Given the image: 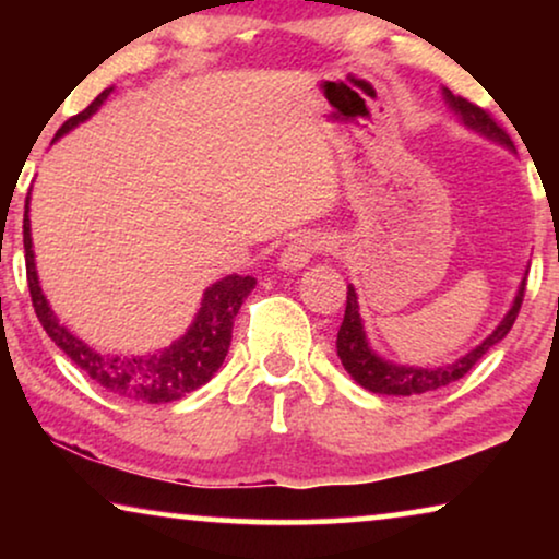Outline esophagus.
I'll return each instance as SVG.
<instances>
[{
	"label": "esophagus",
	"instance_id": "obj_1",
	"mask_svg": "<svg viewBox=\"0 0 559 559\" xmlns=\"http://www.w3.org/2000/svg\"><path fill=\"white\" fill-rule=\"evenodd\" d=\"M325 243H328L325 236H320V234L295 236V239L285 247V251L280 254V266L289 272L302 270V266L312 259V254H318V251L325 249Z\"/></svg>",
	"mask_w": 559,
	"mask_h": 559
}]
</instances>
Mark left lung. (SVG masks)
Masks as SVG:
<instances>
[{"instance_id":"left-lung-1","label":"left lung","mask_w":559,"mask_h":559,"mask_svg":"<svg viewBox=\"0 0 559 559\" xmlns=\"http://www.w3.org/2000/svg\"><path fill=\"white\" fill-rule=\"evenodd\" d=\"M445 94V102L450 109H453L465 127L476 129L484 136H491V140L507 144V147H514L509 140V134L496 124L491 114L486 109H480L468 98L453 94V91L442 88ZM524 289H526V277L519 285V293L514 297V305L511 310L503 316V320L496 325V331L488 335V338L476 346L468 354L455 358L450 364H440V366H402V364H392L386 358H381L373 354L369 348V341H366L364 333V323H361V312H358V297L356 289L348 285L346 293V316H343L341 331H338V341H335V348H338V358L350 377H354L356 384H361L364 389H369L373 394H389V396H412V394H425V392H435V389H442L453 381L463 379L473 366H476L480 358H484L488 350H491L496 343H499L503 335L511 331L514 320L519 316V308H522L524 300Z\"/></svg>"}]
</instances>
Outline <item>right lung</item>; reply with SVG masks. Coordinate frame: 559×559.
I'll use <instances>...</instances> for the list:
<instances>
[{"label": "right lung", "mask_w": 559, "mask_h": 559, "mask_svg": "<svg viewBox=\"0 0 559 559\" xmlns=\"http://www.w3.org/2000/svg\"><path fill=\"white\" fill-rule=\"evenodd\" d=\"M111 94L106 88L91 102L81 114H75L58 129V136L71 132L75 124L86 121L104 98ZM29 203V195H27ZM22 241H25V266H27V287L29 297H33L35 316L40 320L45 333L56 341V346L71 358V361L88 373L98 386L106 392L124 396V400L144 402V404H165L175 402L180 396L195 392L205 381L213 379V373L221 369L224 358L231 346V331L234 318L239 312L241 302L254 289V277H241V274H228V277L218 280L203 293L201 310L188 328V333L180 341H175L170 348L159 350V354L150 356H114L102 354V350L91 348L88 343L60 325L56 312L50 310L48 300H45L40 282H37L35 272V254H33V236H29V218L25 205V221H22Z\"/></svg>", "instance_id": "add662e5"}]
</instances>
